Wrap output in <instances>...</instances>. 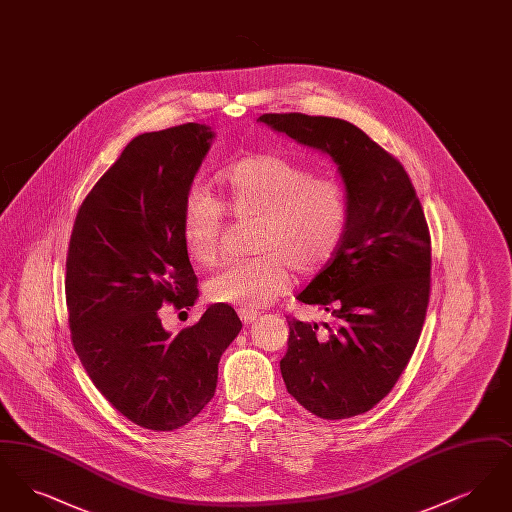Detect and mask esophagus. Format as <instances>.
I'll use <instances>...</instances> for the list:
<instances>
[{
  "label": "esophagus",
  "mask_w": 512,
  "mask_h": 512,
  "mask_svg": "<svg viewBox=\"0 0 512 512\" xmlns=\"http://www.w3.org/2000/svg\"><path fill=\"white\" fill-rule=\"evenodd\" d=\"M238 315H240L244 324H251V322H255L257 317H259L255 311H245V309H240V311H238Z\"/></svg>",
  "instance_id": "1"
}]
</instances>
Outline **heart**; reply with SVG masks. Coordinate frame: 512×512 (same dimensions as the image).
Returning <instances> with one entry per match:
<instances>
[{"label":"heart","instance_id":"heart-1","mask_svg":"<svg viewBox=\"0 0 512 512\" xmlns=\"http://www.w3.org/2000/svg\"><path fill=\"white\" fill-rule=\"evenodd\" d=\"M220 199L238 219H259V255L220 267L205 284L211 301L257 311L292 284V270L307 276L340 251L349 228V194L340 178L313 174L292 157L247 155L217 176ZM219 201L194 188L184 197L180 228L186 253L197 265L217 261L224 230Z\"/></svg>","mask_w":512,"mask_h":512}]
</instances>
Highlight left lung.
<instances>
[{"label": "left lung", "mask_w": 512, "mask_h": 512, "mask_svg": "<svg viewBox=\"0 0 512 512\" xmlns=\"http://www.w3.org/2000/svg\"><path fill=\"white\" fill-rule=\"evenodd\" d=\"M257 121L332 157L349 194L340 251L297 295L330 322L288 320L282 378L320 418L366 413L395 386L422 332L432 267L424 211L403 165L355 124L303 113Z\"/></svg>", "instance_id": "1"}]
</instances>
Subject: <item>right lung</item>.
I'll return each instance as SVG.
<instances>
[{
	"label": "right lung",
	"mask_w": 512,
	"mask_h": 512,
	"mask_svg": "<svg viewBox=\"0 0 512 512\" xmlns=\"http://www.w3.org/2000/svg\"><path fill=\"white\" fill-rule=\"evenodd\" d=\"M215 132L188 122L136 136L82 201L67 255V309L78 359L134 424L171 432L213 399L219 361L242 330L211 305L171 336L163 303L192 307L197 278L180 215Z\"/></svg>",
	"instance_id": "obj_1"
}]
</instances>
